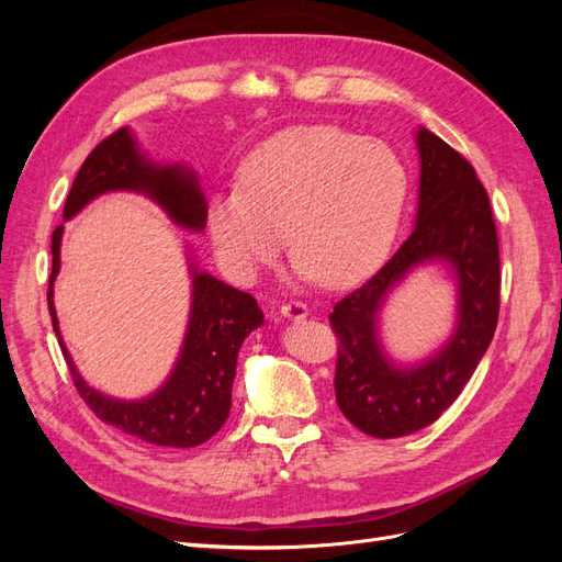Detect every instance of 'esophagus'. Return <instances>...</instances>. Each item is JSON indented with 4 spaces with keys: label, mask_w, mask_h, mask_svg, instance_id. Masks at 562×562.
<instances>
[{
    "label": "esophagus",
    "mask_w": 562,
    "mask_h": 562,
    "mask_svg": "<svg viewBox=\"0 0 562 562\" xmlns=\"http://www.w3.org/2000/svg\"><path fill=\"white\" fill-rule=\"evenodd\" d=\"M281 314L291 321H304L310 316V307L304 302H288L281 307Z\"/></svg>",
    "instance_id": "obj_1"
}]
</instances>
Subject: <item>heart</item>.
Segmentation results:
<instances>
[{"label":"heart","instance_id":"1","mask_svg":"<svg viewBox=\"0 0 562 562\" xmlns=\"http://www.w3.org/2000/svg\"><path fill=\"white\" fill-rule=\"evenodd\" d=\"M407 199V168L386 143L337 126H297L244 161L241 187L209 203V232L236 279L288 244L300 281L349 285L386 255Z\"/></svg>","mask_w":562,"mask_h":562}]
</instances>
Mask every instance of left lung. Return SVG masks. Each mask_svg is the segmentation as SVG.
<instances>
[{"label":"left lung","instance_id":"1","mask_svg":"<svg viewBox=\"0 0 562 562\" xmlns=\"http://www.w3.org/2000/svg\"><path fill=\"white\" fill-rule=\"evenodd\" d=\"M419 194L413 234L375 277L335 304L339 337L335 396L368 436L398 438L436 422L462 394L487 351L499 316V241L473 166L429 128L415 133ZM443 266L456 283V323L427 360L401 364L381 339L387 295L419 266Z\"/></svg>","mask_w":562,"mask_h":562}]
</instances>
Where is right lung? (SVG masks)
I'll return each mask as SVG.
<instances>
[{
    "label": "right lung",
    "mask_w": 562,
    "mask_h": 562,
    "mask_svg": "<svg viewBox=\"0 0 562 562\" xmlns=\"http://www.w3.org/2000/svg\"><path fill=\"white\" fill-rule=\"evenodd\" d=\"M108 192L143 194L187 232L206 227V196L192 166L161 164L140 147L128 126L100 143L67 194L63 220H72L89 203ZM63 225L50 236L54 269L48 279V314L79 396L110 427H116L149 446L194 448L223 427L232 407V384L244 339L265 323V314L248 293L236 291L209 271L199 269L192 248H187V269L192 279L190 318L178 361L166 382L149 396L124 401L103 394L83 382L58 328L54 283L60 271Z\"/></svg>",
    "instance_id": "right-lung-1"
}]
</instances>
